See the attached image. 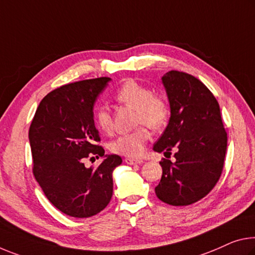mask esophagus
I'll return each mask as SVG.
<instances>
[{
    "label": "esophagus",
    "mask_w": 255,
    "mask_h": 255,
    "mask_svg": "<svg viewBox=\"0 0 255 255\" xmlns=\"http://www.w3.org/2000/svg\"><path fill=\"white\" fill-rule=\"evenodd\" d=\"M125 162H126L127 164L134 165V164L143 163V161L142 160H135V159H130V157H127V159H125Z\"/></svg>",
    "instance_id": "34e87169"
}]
</instances>
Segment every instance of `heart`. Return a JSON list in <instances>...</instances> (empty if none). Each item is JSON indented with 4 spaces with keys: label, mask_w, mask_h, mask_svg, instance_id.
Returning a JSON list of instances; mask_svg holds the SVG:
<instances>
[{
    "label": "heart",
    "mask_w": 255,
    "mask_h": 255,
    "mask_svg": "<svg viewBox=\"0 0 255 255\" xmlns=\"http://www.w3.org/2000/svg\"><path fill=\"white\" fill-rule=\"evenodd\" d=\"M116 100L129 108L135 109V124L146 125L152 129L162 127L169 116V108L161 96L153 95L144 85L134 79H128L116 92ZM95 123L100 130L110 132L112 130V117L109 109L101 107L95 113ZM149 134L146 128L139 127L134 131L117 137L110 143V151L115 154L127 157L142 155Z\"/></svg>",
    "instance_id": "obj_1"
}]
</instances>
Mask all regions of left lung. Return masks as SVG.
Wrapping results in <instances>:
<instances>
[{
	"label": "left lung",
	"instance_id": "obj_1",
	"mask_svg": "<svg viewBox=\"0 0 255 255\" xmlns=\"http://www.w3.org/2000/svg\"><path fill=\"white\" fill-rule=\"evenodd\" d=\"M162 84L170 106V119L153 149L171 154L163 159L162 177L155 194L164 203L183 207L203 199L219 180L224 168L227 134L219 103L195 77L171 70Z\"/></svg>",
	"mask_w": 255,
	"mask_h": 255
}]
</instances>
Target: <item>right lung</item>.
Returning a JSON list of instances; mask_svg holds the SVG:
<instances>
[{"label": "right lung", "instance_id": "1", "mask_svg": "<svg viewBox=\"0 0 255 255\" xmlns=\"http://www.w3.org/2000/svg\"><path fill=\"white\" fill-rule=\"evenodd\" d=\"M111 78L82 80L56 88L40 101L29 128L33 172L44 194L74 218L98 215L112 197V172L119 155L104 154L94 125V104ZM104 161L96 169L83 164L89 153Z\"/></svg>", "mask_w": 255, "mask_h": 255}]
</instances>
